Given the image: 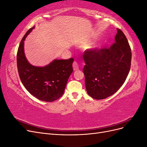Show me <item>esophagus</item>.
<instances>
[{
    "label": "esophagus",
    "mask_w": 147,
    "mask_h": 147,
    "mask_svg": "<svg viewBox=\"0 0 147 147\" xmlns=\"http://www.w3.org/2000/svg\"><path fill=\"white\" fill-rule=\"evenodd\" d=\"M73 69H74V70H77L79 69V67H78V63H77V62H74L73 63Z\"/></svg>",
    "instance_id": "esophagus-1"
}]
</instances>
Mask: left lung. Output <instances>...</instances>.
Returning <instances> with one entry per match:
<instances>
[{
  "label": "left lung",
  "mask_w": 147,
  "mask_h": 147,
  "mask_svg": "<svg viewBox=\"0 0 147 147\" xmlns=\"http://www.w3.org/2000/svg\"><path fill=\"white\" fill-rule=\"evenodd\" d=\"M132 53L125 35L117 29L115 42L109 48L84 52L83 71L89 96L107 98L116 92L125 82L131 68Z\"/></svg>",
  "instance_id": "obj_1"
}]
</instances>
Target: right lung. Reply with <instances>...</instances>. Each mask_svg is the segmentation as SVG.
<instances>
[{"label":"right lung","mask_w":147,"mask_h":147,"mask_svg":"<svg viewBox=\"0 0 147 147\" xmlns=\"http://www.w3.org/2000/svg\"><path fill=\"white\" fill-rule=\"evenodd\" d=\"M35 26L21 40L17 53V67L22 83L38 99L53 102L63 96L70 75L73 72L74 59H54L43 67L30 64L24 54V40Z\"/></svg>","instance_id":"1"}]
</instances>
